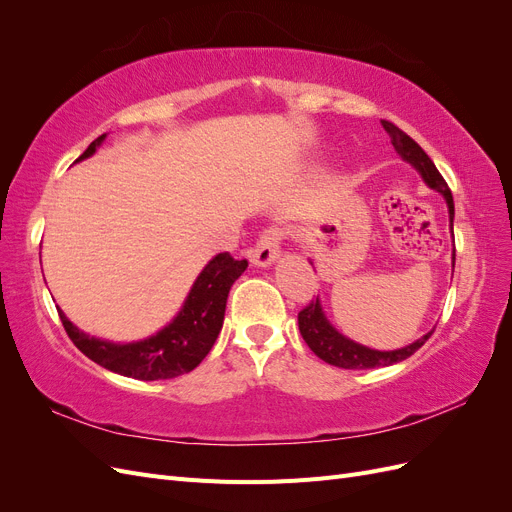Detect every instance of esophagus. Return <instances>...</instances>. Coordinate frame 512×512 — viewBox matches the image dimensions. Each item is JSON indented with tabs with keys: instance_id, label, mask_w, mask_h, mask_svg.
<instances>
[{
	"instance_id": "esophagus-1",
	"label": "esophagus",
	"mask_w": 512,
	"mask_h": 512,
	"mask_svg": "<svg viewBox=\"0 0 512 512\" xmlns=\"http://www.w3.org/2000/svg\"><path fill=\"white\" fill-rule=\"evenodd\" d=\"M286 239V228L271 226L260 232V237L252 250V262L258 267H267L280 256V243Z\"/></svg>"
}]
</instances>
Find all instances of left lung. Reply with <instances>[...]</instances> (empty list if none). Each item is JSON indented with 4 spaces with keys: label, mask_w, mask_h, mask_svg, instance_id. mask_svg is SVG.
I'll return each mask as SVG.
<instances>
[{
    "label": "left lung",
    "mask_w": 512,
    "mask_h": 512,
    "mask_svg": "<svg viewBox=\"0 0 512 512\" xmlns=\"http://www.w3.org/2000/svg\"><path fill=\"white\" fill-rule=\"evenodd\" d=\"M382 126L386 132H389L391 143L399 156L406 162H410L418 170V173L423 175L429 188L442 192V196L446 198L448 215H451V226H453V218H455L453 194H451V188H448V183L444 181V177L440 175V170L436 168V164L431 162V158L421 149V145H418L414 138H410L404 130H399L395 123L382 121ZM453 267H455V252H453ZM299 331L305 339V344L312 348V352L316 356H320L324 363L335 365V367H344V369H374V367H386V365L404 361V359H408V356H412L418 348H421L433 333V331L427 333L425 337L416 339L414 344L401 348V350H391V352L371 350L361 344H354L352 339L344 337L342 333H337L329 324V320L324 318L318 299L309 301L299 312Z\"/></svg>",
    "instance_id": "8db88e82"
}]
</instances>
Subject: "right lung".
Returning <instances> with one entry per match:
<instances>
[{
    "mask_svg": "<svg viewBox=\"0 0 512 512\" xmlns=\"http://www.w3.org/2000/svg\"><path fill=\"white\" fill-rule=\"evenodd\" d=\"M104 136L106 134L98 136L83 151L79 160L89 158L104 141ZM245 267L247 260L232 258L230 252L215 256L203 273L198 275L179 316L166 329L145 339V342H102V339L89 337L76 329L61 309H57V312L72 344L104 369L136 380L177 378L192 371L213 348L224 322L228 290L245 271Z\"/></svg>",
    "mask_w": 512,
    "mask_h": 512,
    "instance_id": "obj_1",
    "label": "right lung"
}]
</instances>
